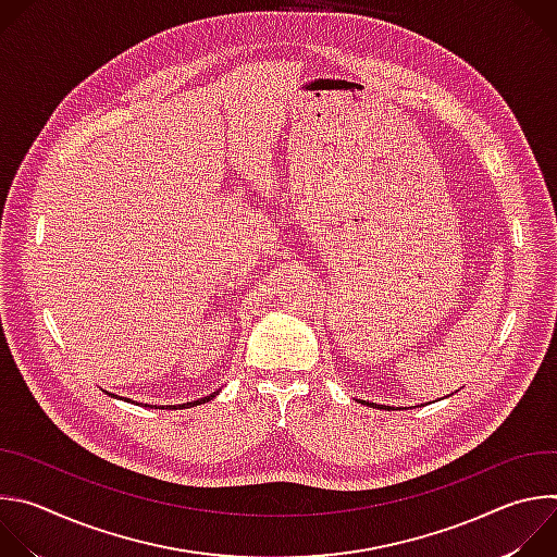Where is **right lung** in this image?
<instances>
[{
    "label": "right lung",
    "instance_id": "add662e5",
    "mask_svg": "<svg viewBox=\"0 0 557 557\" xmlns=\"http://www.w3.org/2000/svg\"><path fill=\"white\" fill-rule=\"evenodd\" d=\"M218 392H213V394H209V396H202V399H198V401H194V404H183L181 408H185V406H200V404H207V401H211L213 399V396H215ZM112 396H116V394H112ZM116 399H119V396H116ZM145 408H149L147 404H145ZM176 408V406H174Z\"/></svg>",
    "mask_w": 557,
    "mask_h": 557
}]
</instances>
